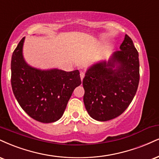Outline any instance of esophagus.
I'll use <instances>...</instances> for the list:
<instances>
[{"mask_svg":"<svg viewBox=\"0 0 159 159\" xmlns=\"http://www.w3.org/2000/svg\"><path fill=\"white\" fill-rule=\"evenodd\" d=\"M80 76H81V81H83L84 78V73L83 72H80Z\"/></svg>","mask_w":159,"mask_h":159,"instance_id":"1","label":"esophagus"}]
</instances>
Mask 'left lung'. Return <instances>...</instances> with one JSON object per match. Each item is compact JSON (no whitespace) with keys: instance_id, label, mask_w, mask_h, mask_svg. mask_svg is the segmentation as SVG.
I'll return each instance as SVG.
<instances>
[{"instance_id":"1","label":"left lung","mask_w":159,"mask_h":159,"mask_svg":"<svg viewBox=\"0 0 159 159\" xmlns=\"http://www.w3.org/2000/svg\"><path fill=\"white\" fill-rule=\"evenodd\" d=\"M139 83V52L125 35L120 50L108 61L87 69L84 78V103L93 119L107 121L123 113L134 98Z\"/></svg>"}]
</instances>
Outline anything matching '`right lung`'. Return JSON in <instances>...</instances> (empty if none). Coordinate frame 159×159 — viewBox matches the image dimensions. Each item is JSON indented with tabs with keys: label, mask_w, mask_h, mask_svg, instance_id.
<instances>
[{
	"label": "right lung",
	"mask_w": 159,
	"mask_h": 159,
	"mask_svg": "<svg viewBox=\"0 0 159 159\" xmlns=\"http://www.w3.org/2000/svg\"><path fill=\"white\" fill-rule=\"evenodd\" d=\"M25 37L13 52L11 84L15 97L30 117L52 123L62 117L72 92L81 84L78 70H41L30 66L23 55Z\"/></svg>",
	"instance_id": "1"
}]
</instances>
